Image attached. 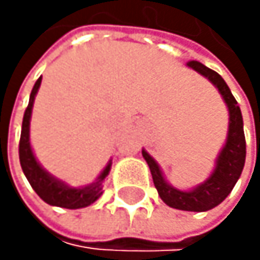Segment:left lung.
I'll return each mask as SVG.
<instances>
[{
    "label": "left lung",
    "instance_id": "1",
    "mask_svg": "<svg viewBox=\"0 0 260 260\" xmlns=\"http://www.w3.org/2000/svg\"><path fill=\"white\" fill-rule=\"evenodd\" d=\"M188 68L195 70L197 73L211 81L220 92L221 98L226 103L229 112V126L226 143L215 160V168L212 175L204 182L193 187L192 190H179V188L168 184L162 175V170L157 162L149 156L145 149H142V156L151 170L153 182L157 188L160 200L173 209L188 212H206L209 209L218 206L234 188L237 179L242 175L246 157V142L243 133V118L240 107L237 106L236 98L229 90L224 79L214 70L207 68L198 60H190L187 63Z\"/></svg>",
    "mask_w": 260,
    "mask_h": 260
}]
</instances>
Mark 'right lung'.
I'll return each instance as SVG.
<instances>
[{"label":"right lung","mask_w":260,"mask_h":260,"mask_svg":"<svg viewBox=\"0 0 260 260\" xmlns=\"http://www.w3.org/2000/svg\"><path fill=\"white\" fill-rule=\"evenodd\" d=\"M42 78L37 79V82L32 87L31 96H29V104L24 111L23 124H21V136H20V164L23 168V173L26 179L31 184V187L36 190V193L48 204L65 207V209H81L93 204L101 195H103V182L106 176L111 172L112 160H109L106 168L101 172V175L96 178L95 182L84 185V187H70L63 181L54 178L49 175L46 170L37 162L31 142H29V124H31V114H32V106L36 95L39 92Z\"/></svg>","instance_id":"obj_1"}]
</instances>
